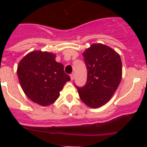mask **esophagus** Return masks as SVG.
<instances>
[{"label": "esophagus", "instance_id": "obj_1", "mask_svg": "<svg viewBox=\"0 0 147 147\" xmlns=\"http://www.w3.org/2000/svg\"><path fill=\"white\" fill-rule=\"evenodd\" d=\"M74 78H75L74 74H71V81H73V80H74Z\"/></svg>", "mask_w": 147, "mask_h": 147}]
</instances>
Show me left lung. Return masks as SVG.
Here are the masks:
<instances>
[{"label":"left lung","mask_w":147,"mask_h":147,"mask_svg":"<svg viewBox=\"0 0 147 147\" xmlns=\"http://www.w3.org/2000/svg\"><path fill=\"white\" fill-rule=\"evenodd\" d=\"M88 69L86 85L77 88L81 100L88 107L98 108L112 98L122 78L120 55L102 43H93L83 52Z\"/></svg>","instance_id":"8db88e82"}]
</instances>
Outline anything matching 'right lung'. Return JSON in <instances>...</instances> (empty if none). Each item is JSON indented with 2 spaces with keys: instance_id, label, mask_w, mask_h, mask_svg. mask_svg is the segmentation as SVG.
Returning a JSON list of instances; mask_svg holds the SVG:
<instances>
[{
  "instance_id": "obj_1",
  "label": "right lung",
  "mask_w": 147,
  "mask_h": 147,
  "mask_svg": "<svg viewBox=\"0 0 147 147\" xmlns=\"http://www.w3.org/2000/svg\"><path fill=\"white\" fill-rule=\"evenodd\" d=\"M56 54L35 50L19 62L17 69L20 86L26 96L41 106H49L59 97L65 84L71 80Z\"/></svg>"
}]
</instances>
